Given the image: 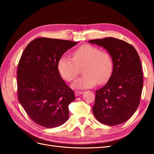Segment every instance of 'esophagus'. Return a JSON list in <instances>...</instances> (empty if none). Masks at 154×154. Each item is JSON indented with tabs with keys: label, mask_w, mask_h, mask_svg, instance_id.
I'll list each match as a JSON object with an SVG mask.
<instances>
[{
	"label": "esophagus",
	"mask_w": 154,
	"mask_h": 154,
	"mask_svg": "<svg viewBox=\"0 0 154 154\" xmlns=\"http://www.w3.org/2000/svg\"><path fill=\"white\" fill-rule=\"evenodd\" d=\"M83 92H82V91H75V95L76 96H78L81 95L82 94H83Z\"/></svg>",
	"instance_id": "34e87169"
}]
</instances>
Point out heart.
Segmentation results:
<instances>
[{
    "label": "heart",
    "instance_id": "b5f03b06",
    "mask_svg": "<svg viewBox=\"0 0 154 154\" xmlns=\"http://www.w3.org/2000/svg\"><path fill=\"white\" fill-rule=\"evenodd\" d=\"M72 58L62 57L58 60V72L65 80L71 82L83 66V76L74 82L73 87L83 89L94 87L96 83L103 84L110 78L113 69V61L109 51L100 49L90 44H83L74 50Z\"/></svg>",
    "mask_w": 154,
    "mask_h": 154
}]
</instances>
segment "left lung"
<instances>
[{
  "label": "left lung",
  "mask_w": 154,
  "mask_h": 154,
  "mask_svg": "<svg viewBox=\"0 0 154 154\" xmlns=\"http://www.w3.org/2000/svg\"><path fill=\"white\" fill-rule=\"evenodd\" d=\"M89 42L108 51L114 66L108 82L95 91L93 114L104 125L122 124L132 117L140 103L143 87L140 58L136 49L122 40L109 37Z\"/></svg>",
  "instance_id": "obj_1"
}]
</instances>
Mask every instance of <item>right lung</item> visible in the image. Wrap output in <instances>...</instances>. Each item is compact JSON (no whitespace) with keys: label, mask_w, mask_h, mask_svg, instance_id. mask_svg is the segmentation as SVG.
I'll list each match as a JSON object with an SVG mask.
<instances>
[{"label":"right lung","mask_w":154,"mask_h":154,"mask_svg":"<svg viewBox=\"0 0 154 154\" xmlns=\"http://www.w3.org/2000/svg\"><path fill=\"white\" fill-rule=\"evenodd\" d=\"M76 42L40 37L27 45L18 62V101L35 123L57 127L69 118V105L74 91L60 76L57 65Z\"/></svg>","instance_id":"add662e5"}]
</instances>
